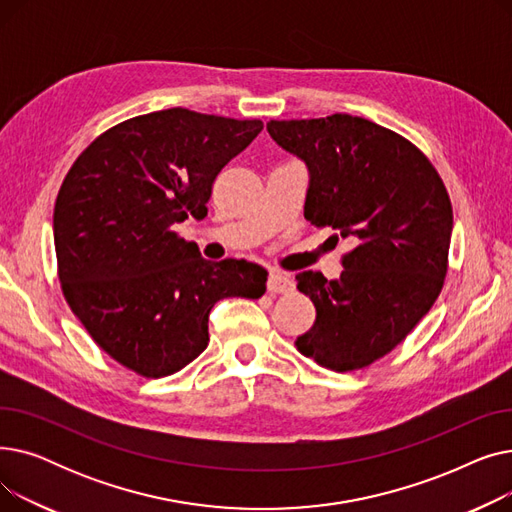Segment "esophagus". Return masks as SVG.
I'll list each match as a JSON object with an SVG mask.
<instances>
[{"mask_svg":"<svg viewBox=\"0 0 512 512\" xmlns=\"http://www.w3.org/2000/svg\"><path fill=\"white\" fill-rule=\"evenodd\" d=\"M267 290L274 292V294H284V292H290V290H292V282H290V278L284 276L282 272L272 270V272H270V278H267Z\"/></svg>","mask_w":512,"mask_h":512,"instance_id":"34e87169","label":"esophagus"}]
</instances>
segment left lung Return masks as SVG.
Listing matches in <instances>:
<instances>
[{
    "label": "left lung",
    "instance_id": "1",
    "mask_svg": "<svg viewBox=\"0 0 512 512\" xmlns=\"http://www.w3.org/2000/svg\"><path fill=\"white\" fill-rule=\"evenodd\" d=\"M267 132L309 170L305 220L355 245L338 280L297 276L317 311L297 348L334 371L367 367L407 338L444 286L446 186L413 143L365 118L272 120Z\"/></svg>",
    "mask_w": 512,
    "mask_h": 512
}]
</instances>
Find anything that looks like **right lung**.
<instances>
[{
    "mask_svg": "<svg viewBox=\"0 0 512 512\" xmlns=\"http://www.w3.org/2000/svg\"><path fill=\"white\" fill-rule=\"evenodd\" d=\"M261 128L172 107L105 130L66 174L53 209L58 276L120 365L145 378L182 369L205 351L215 303L265 292L261 265L207 261L172 230L205 218L215 176Z\"/></svg>",
    "mask_w": 512,
    "mask_h": 512,
    "instance_id": "add662e5",
    "label": "right lung"
}]
</instances>
